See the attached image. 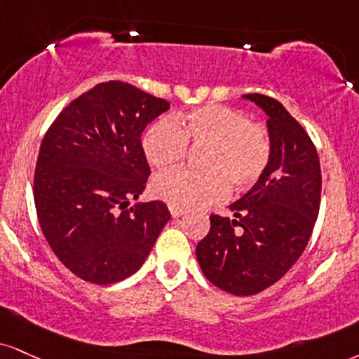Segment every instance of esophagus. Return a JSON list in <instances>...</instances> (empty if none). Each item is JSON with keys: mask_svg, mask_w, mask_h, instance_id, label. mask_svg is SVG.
<instances>
[{"mask_svg": "<svg viewBox=\"0 0 359 359\" xmlns=\"http://www.w3.org/2000/svg\"><path fill=\"white\" fill-rule=\"evenodd\" d=\"M168 210H170L172 217H180V215H184V209H177V207H168Z\"/></svg>", "mask_w": 359, "mask_h": 359, "instance_id": "1", "label": "esophagus"}]
</instances>
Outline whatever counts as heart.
Listing matches in <instances>:
<instances>
[{
    "instance_id": "heart-1",
    "label": "heart",
    "mask_w": 359,
    "mask_h": 359,
    "mask_svg": "<svg viewBox=\"0 0 359 359\" xmlns=\"http://www.w3.org/2000/svg\"><path fill=\"white\" fill-rule=\"evenodd\" d=\"M187 145L204 147L198 167L175 168L152 180L154 196L177 209L210 204L226 192L241 194L266 174L273 155L269 133L249 122L244 111L226 105H205L177 115L174 123L157 120L142 138L147 161L167 168L185 157Z\"/></svg>"
}]
</instances>
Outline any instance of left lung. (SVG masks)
Returning a JSON list of instances; mask_svg holds the SVG:
<instances>
[{
  "label": "left lung",
  "mask_w": 359,
  "mask_h": 359,
  "mask_svg": "<svg viewBox=\"0 0 359 359\" xmlns=\"http://www.w3.org/2000/svg\"><path fill=\"white\" fill-rule=\"evenodd\" d=\"M267 115L273 155L264 177L229 205L232 217L210 215L196 248L202 273L236 296L264 291L296 264L316 224L321 167L308 133L274 98L244 95Z\"/></svg>",
  "instance_id": "8db88e82"
}]
</instances>
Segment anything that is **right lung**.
I'll list each match as a JSON object with an SVG mask.
<instances>
[{
	"label": "right lung",
	"instance_id": "obj_1",
	"mask_svg": "<svg viewBox=\"0 0 359 359\" xmlns=\"http://www.w3.org/2000/svg\"><path fill=\"white\" fill-rule=\"evenodd\" d=\"M170 109L123 81H105L62 110L43 137L34 207L46 243L65 267L93 284L137 273L170 219L144 192L150 167L142 132Z\"/></svg>",
	"mask_w": 359,
	"mask_h": 359
}]
</instances>
